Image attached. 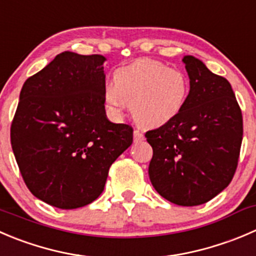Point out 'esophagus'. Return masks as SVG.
I'll return each mask as SVG.
<instances>
[{"mask_svg": "<svg viewBox=\"0 0 256 256\" xmlns=\"http://www.w3.org/2000/svg\"><path fill=\"white\" fill-rule=\"evenodd\" d=\"M144 140V135L138 130L134 131V142H140Z\"/></svg>", "mask_w": 256, "mask_h": 256, "instance_id": "esophagus-1", "label": "esophagus"}]
</instances>
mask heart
<instances>
[{
    "label": "heart",
    "instance_id": "obj_1",
    "mask_svg": "<svg viewBox=\"0 0 256 256\" xmlns=\"http://www.w3.org/2000/svg\"><path fill=\"white\" fill-rule=\"evenodd\" d=\"M190 91V78L180 68L144 58L116 70L114 82L104 88V104L114 116L122 115L130 104L136 122L160 128L180 115Z\"/></svg>",
    "mask_w": 256,
    "mask_h": 256
}]
</instances>
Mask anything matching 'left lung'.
<instances>
[{"label": "left lung", "instance_id": "1", "mask_svg": "<svg viewBox=\"0 0 256 256\" xmlns=\"http://www.w3.org/2000/svg\"><path fill=\"white\" fill-rule=\"evenodd\" d=\"M182 62L191 91L171 122L146 132L152 148L148 176L170 202L196 206L230 184L239 160L242 116L232 85L190 54Z\"/></svg>", "mask_w": 256, "mask_h": 256}]
</instances>
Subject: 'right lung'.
<instances>
[{"label": "right lung", "instance_id": "obj_1", "mask_svg": "<svg viewBox=\"0 0 256 256\" xmlns=\"http://www.w3.org/2000/svg\"><path fill=\"white\" fill-rule=\"evenodd\" d=\"M101 54L65 51L24 81L11 145L27 188L58 209L98 199L108 168L132 144V128L108 120Z\"/></svg>", "mask_w": 256, "mask_h": 256}]
</instances>
